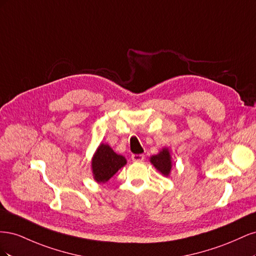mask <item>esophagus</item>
<instances>
[{
    "mask_svg": "<svg viewBox=\"0 0 256 256\" xmlns=\"http://www.w3.org/2000/svg\"><path fill=\"white\" fill-rule=\"evenodd\" d=\"M145 158V156L143 154H132L131 156V159H132V161L134 162H138V161H143Z\"/></svg>",
    "mask_w": 256,
    "mask_h": 256,
    "instance_id": "1",
    "label": "esophagus"
}]
</instances>
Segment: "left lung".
Segmentation results:
<instances>
[{"instance_id": "8db88e82", "label": "left lung", "mask_w": 256, "mask_h": 256, "mask_svg": "<svg viewBox=\"0 0 256 256\" xmlns=\"http://www.w3.org/2000/svg\"><path fill=\"white\" fill-rule=\"evenodd\" d=\"M150 164L157 168V171L160 172L162 175L168 177L172 171L173 162L171 150L168 147H164L157 154H152L150 158Z\"/></svg>"}]
</instances>
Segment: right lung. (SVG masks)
Wrapping results in <instances>:
<instances>
[{
  "mask_svg": "<svg viewBox=\"0 0 256 256\" xmlns=\"http://www.w3.org/2000/svg\"><path fill=\"white\" fill-rule=\"evenodd\" d=\"M126 164L125 157L116 154L108 144L100 143L92 158V177L98 184H106Z\"/></svg>",
  "mask_w": 256,
  "mask_h": 256,
  "instance_id": "add662e5",
  "label": "right lung"
}]
</instances>
